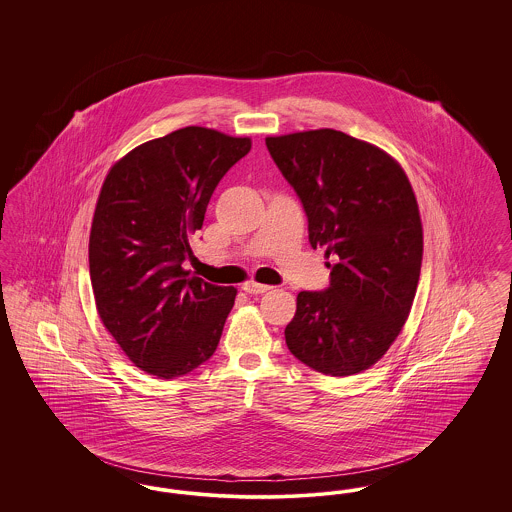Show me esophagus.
Segmentation results:
<instances>
[{
  "label": "esophagus",
  "mask_w": 512,
  "mask_h": 512,
  "mask_svg": "<svg viewBox=\"0 0 512 512\" xmlns=\"http://www.w3.org/2000/svg\"><path fill=\"white\" fill-rule=\"evenodd\" d=\"M242 290H244L245 293H251V295H259V293L268 292L270 286L257 284V282H245L244 286H242Z\"/></svg>",
  "instance_id": "esophagus-1"
}]
</instances>
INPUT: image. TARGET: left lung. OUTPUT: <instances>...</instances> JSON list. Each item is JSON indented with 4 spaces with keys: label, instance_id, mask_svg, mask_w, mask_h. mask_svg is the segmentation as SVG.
Masks as SVG:
<instances>
[{
    "label": "left lung",
    "instance_id": "left-lung-1",
    "mask_svg": "<svg viewBox=\"0 0 512 512\" xmlns=\"http://www.w3.org/2000/svg\"><path fill=\"white\" fill-rule=\"evenodd\" d=\"M265 142L303 203L313 249L332 259L330 286L297 295L288 349L322 374H357L384 357L413 307L422 222L411 182L386 151L340 130Z\"/></svg>",
    "mask_w": 512,
    "mask_h": 512
}]
</instances>
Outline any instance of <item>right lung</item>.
I'll return each mask as SVG.
<instances>
[{"mask_svg":"<svg viewBox=\"0 0 512 512\" xmlns=\"http://www.w3.org/2000/svg\"><path fill=\"white\" fill-rule=\"evenodd\" d=\"M251 149L186 126L132 149L107 174L90 232L99 318L126 357L171 380L215 353L236 290L192 276L190 236L201 230L220 178Z\"/></svg>","mask_w":512,"mask_h":512,"instance_id":"right-lung-1","label":"right lung"}]
</instances>
